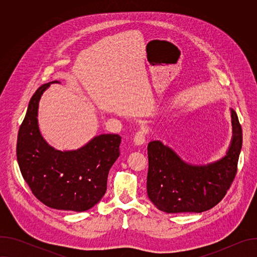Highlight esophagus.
<instances>
[{"label": "esophagus", "mask_w": 257, "mask_h": 257, "mask_svg": "<svg viewBox=\"0 0 257 257\" xmlns=\"http://www.w3.org/2000/svg\"><path fill=\"white\" fill-rule=\"evenodd\" d=\"M148 133H149V130H148V129L144 128V127L140 128V129L135 133V136H134V143H135L136 145H141V144H143L144 141H145V137H146V135H148Z\"/></svg>", "instance_id": "1"}]
</instances>
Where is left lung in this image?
Segmentation results:
<instances>
[{"label": "left lung", "mask_w": 257, "mask_h": 257, "mask_svg": "<svg viewBox=\"0 0 257 257\" xmlns=\"http://www.w3.org/2000/svg\"><path fill=\"white\" fill-rule=\"evenodd\" d=\"M233 139L227 155L206 166L183 162L161 141L148 145V195L168 213L202 212L221 201L230 189L238 170L242 148V128L232 109Z\"/></svg>", "instance_id": "left-lung-1"}]
</instances>
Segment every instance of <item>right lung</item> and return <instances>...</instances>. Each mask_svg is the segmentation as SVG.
I'll return each mask as SVG.
<instances>
[{
  "mask_svg": "<svg viewBox=\"0 0 257 257\" xmlns=\"http://www.w3.org/2000/svg\"><path fill=\"white\" fill-rule=\"evenodd\" d=\"M50 84L39 87L29 101L18 132V165L31 192L45 205L85 211L105 193L108 171L120 156L122 137L101 134L77 151L54 150L42 137L38 125L39 101Z\"/></svg>",
  "mask_w": 257,
  "mask_h": 257,
  "instance_id": "right-lung-1",
  "label": "right lung"
}]
</instances>
